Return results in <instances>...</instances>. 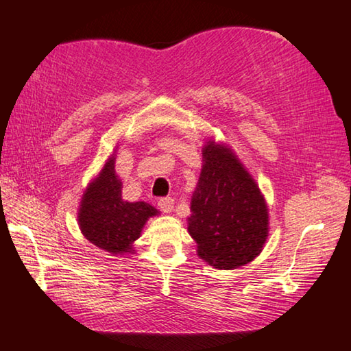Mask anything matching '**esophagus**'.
Returning <instances> with one entry per match:
<instances>
[{"mask_svg": "<svg viewBox=\"0 0 351 351\" xmlns=\"http://www.w3.org/2000/svg\"><path fill=\"white\" fill-rule=\"evenodd\" d=\"M173 205H175V200L171 197H164L158 200V208L162 213H171L173 210Z\"/></svg>", "mask_w": 351, "mask_h": 351, "instance_id": "esophagus-1", "label": "esophagus"}]
</instances>
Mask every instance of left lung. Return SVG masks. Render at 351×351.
Instances as JSON below:
<instances>
[{"label": "left lung", "mask_w": 351, "mask_h": 351, "mask_svg": "<svg viewBox=\"0 0 351 351\" xmlns=\"http://www.w3.org/2000/svg\"><path fill=\"white\" fill-rule=\"evenodd\" d=\"M202 154L189 232L200 258L220 270H232L263 250L268 234L267 206L258 185L229 149L211 141Z\"/></svg>", "instance_id": "1"}]
</instances>
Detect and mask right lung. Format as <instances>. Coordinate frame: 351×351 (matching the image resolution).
Returning a JSON list of instances; mask_svg holds the SVG:
<instances>
[{
  "instance_id": "obj_1",
  "label": "right lung",
  "mask_w": 351,
  "mask_h": 351,
  "mask_svg": "<svg viewBox=\"0 0 351 351\" xmlns=\"http://www.w3.org/2000/svg\"><path fill=\"white\" fill-rule=\"evenodd\" d=\"M121 185L114 171V158H111L88 185L78 214L81 232L87 240L113 255L128 252L146 220L156 214L149 204L125 202Z\"/></svg>"
}]
</instances>
